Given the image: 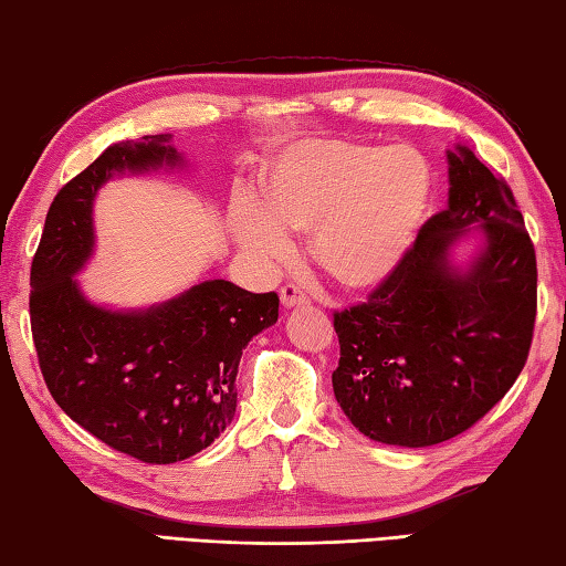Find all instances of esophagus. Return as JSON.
I'll return each instance as SVG.
<instances>
[{"instance_id": "esophagus-1", "label": "esophagus", "mask_w": 566, "mask_h": 566, "mask_svg": "<svg viewBox=\"0 0 566 566\" xmlns=\"http://www.w3.org/2000/svg\"><path fill=\"white\" fill-rule=\"evenodd\" d=\"M280 298H282V304H284L286 308L306 306V304H308V296H306L302 290H298L296 284H284L282 292H280Z\"/></svg>"}]
</instances>
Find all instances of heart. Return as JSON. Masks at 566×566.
I'll use <instances>...</instances> for the list:
<instances>
[{"label":"heart","mask_w":566,"mask_h":566,"mask_svg":"<svg viewBox=\"0 0 566 566\" xmlns=\"http://www.w3.org/2000/svg\"><path fill=\"white\" fill-rule=\"evenodd\" d=\"M429 161L407 144L308 142L276 161L262 203L235 206L232 230L262 262L286 260V232H312V258L346 292H368L390 276L424 223Z\"/></svg>","instance_id":"heart-1"}]
</instances>
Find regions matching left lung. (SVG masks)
Instances as JSON below:
<instances>
[{
  "instance_id": "left-lung-1",
  "label": "left lung",
  "mask_w": 566,
  "mask_h": 566,
  "mask_svg": "<svg viewBox=\"0 0 566 566\" xmlns=\"http://www.w3.org/2000/svg\"><path fill=\"white\" fill-rule=\"evenodd\" d=\"M449 208L419 228L400 268L365 302L334 312L336 400L382 444L463 434L503 400L533 346L537 258L511 186L463 147L449 151ZM469 224L490 242L459 275L446 252Z\"/></svg>"
}]
</instances>
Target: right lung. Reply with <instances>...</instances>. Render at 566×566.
Here are the masks:
<instances>
[{
    "mask_svg": "<svg viewBox=\"0 0 566 566\" xmlns=\"http://www.w3.org/2000/svg\"><path fill=\"white\" fill-rule=\"evenodd\" d=\"M171 135L107 147L55 193L31 262V336L51 397L75 424L144 463L213 444L235 417L242 348L280 316L274 292L196 284L139 314L85 302L73 282L93 250V198L113 171L179 161Z\"/></svg>",
    "mask_w": 566,
    "mask_h": 566,
    "instance_id": "add662e5",
    "label": "right lung"
}]
</instances>
